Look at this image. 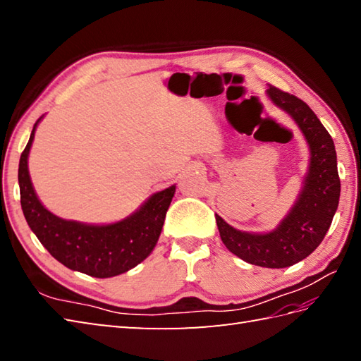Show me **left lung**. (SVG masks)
<instances>
[{
  "mask_svg": "<svg viewBox=\"0 0 361 361\" xmlns=\"http://www.w3.org/2000/svg\"><path fill=\"white\" fill-rule=\"evenodd\" d=\"M267 96L287 111L301 130L310 149L309 172L293 208L270 233H245L216 214L221 242L252 265L286 268L312 255L331 228L340 202V176L332 136L301 99L271 87Z\"/></svg>",
  "mask_w": 361,
  "mask_h": 361,
  "instance_id": "8db88e82",
  "label": "left lung"
}]
</instances>
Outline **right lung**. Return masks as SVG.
Masks as SVG:
<instances>
[{
    "label": "right lung",
    "instance_id": "1",
    "mask_svg": "<svg viewBox=\"0 0 361 361\" xmlns=\"http://www.w3.org/2000/svg\"><path fill=\"white\" fill-rule=\"evenodd\" d=\"M38 118L18 166L21 209L29 228L60 264L93 278H113L141 264L155 248L175 185L153 194L132 216L110 225L65 220L44 208L29 176L27 157Z\"/></svg>",
    "mask_w": 361,
    "mask_h": 361
}]
</instances>
